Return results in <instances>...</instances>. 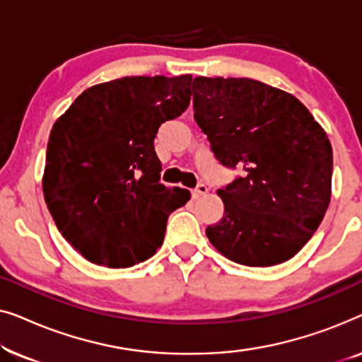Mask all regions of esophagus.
Returning a JSON list of instances; mask_svg holds the SVG:
<instances>
[{"mask_svg":"<svg viewBox=\"0 0 362 362\" xmlns=\"http://www.w3.org/2000/svg\"><path fill=\"white\" fill-rule=\"evenodd\" d=\"M206 192H207V186L206 185H197L196 189H192V197H194V199H197V197L204 196Z\"/></svg>","mask_w":362,"mask_h":362,"instance_id":"obj_1","label":"esophagus"}]
</instances>
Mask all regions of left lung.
I'll return each instance as SVG.
<instances>
[{"mask_svg": "<svg viewBox=\"0 0 362 362\" xmlns=\"http://www.w3.org/2000/svg\"><path fill=\"white\" fill-rule=\"evenodd\" d=\"M194 120L217 160L244 175L217 191L224 217L212 245L247 267L290 260L311 239L331 201L333 150L308 108L254 78L196 77Z\"/></svg>", "mask_w": 362, "mask_h": 362, "instance_id": "8db88e82", "label": "left lung"}]
</instances>
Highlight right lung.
<instances>
[{
  "instance_id": "right-lung-1",
  "label": "right lung",
  "mask_w": 362,
  "mask_h": 362,
  "mask_svg": "<svg viewBox=\"0 0 362 362\" xmlns=\"http://www.w3.org/2000/svg\"><path fill=\"white\" fill-rule=\"evenodd\" d=\"M189 74L123 77L78 95L54 123L42 192L57 229L83 259L127 269L156 254L166 221L191 192L160 182L155 136L191 100Z\"/></svg>"
}]
</instances>
